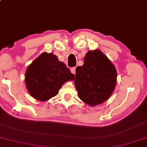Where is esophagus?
I'll return each mask as SVG.
<instances>
[{
    "label": "esophagus",
    "instance_id": "1",
    "mask_svg": "<svg viewBox=\"0 0 147 147\" xmlns=\"http://www.w3.org/2000/svg\"><path fill=\"white\" fill-rule=\"evenodd\" d=\"M70 70H71V72H72V74H74V75H75V73H76V68H75V67L72 68L71 69H70Z\"/></svg>",
    "mask_w": 147,
    "mask_h": 147
}]
</instances>
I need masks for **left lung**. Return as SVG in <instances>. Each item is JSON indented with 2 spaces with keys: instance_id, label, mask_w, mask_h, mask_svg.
<instances>
[{
  "instance_id": "1",
  "label": "left lung",
  "mask_w": 147,
  "mask_h": 147,
  "mask_svg": "<svg viewBox=\"0 0 147 147\" xmlns=\"http://www.w3.org/2000/svg\"><path fill=\"white\" fill-rule=\"evenodd\" d=\"M116 81V68L99 50L88 51L83 65L76 68L75 85L78 96L90 106L107 101L114 91Z\"/></svg>"
}]
</instances>
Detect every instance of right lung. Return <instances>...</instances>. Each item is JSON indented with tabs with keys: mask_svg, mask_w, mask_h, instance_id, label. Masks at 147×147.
I'll return each instance as SVG.
<instances>
[{
	"mask_svg": "<svg viewBox=\"0 0 147 147\" xmlns=\"http://www.w3.org/2000/svg\"><path fill=\"white\" fill-rule=\"evenodd\" d=\"M74 78L69 68L56 55L43 52L27 68L25 82L31 96L46 101L56 96L62 85Z\"/></svg>",
	"mask_w": 147,
	"mask_h": 147,
	"instance_id": "1",
	"label": "right lung"
}]
</instances>
